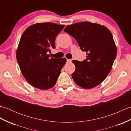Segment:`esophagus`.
<instances>
[{
    "instance_id": "esophagus-1",
    "label": "esophagus",
    "mask_w": 131,
    "mask_h": 131,
    "mask_svg": "<svg viewBox=\"0 0 131 131\" xmlns=\"http://www.w3.org/2000/svg\"><path fill=\"white\" fill-rule=\"evenodd\" d=\"M66 61H67L68 62H71V60L70 59H66Z\"/></svg>"
}]
</instances>
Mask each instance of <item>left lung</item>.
Here are the masks:
<instances>
[{
  "mask_svg": "<svg viewBox=\"0 0 131 131\" xmlns=\"http://www.w3.org/2000/svg\"><path fill=\"white\" fill-rule=\"evenodd\" d=\"M64 31L86 52V59L73 60L75 70L71 74L77 85L90 89L100 84L112 70L116 56V47L112 34L107 27L90 22L69 25Z\"/></svg>",
  "mask_w": 131,
  "mask_h": 131,
  "instance_id": "1",
  "label": "left lung"
}]
</instances>
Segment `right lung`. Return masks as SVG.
<instances>
[{
	"label": "right lung",
	"mask_w": 131,
	"mask_h": 131,
	"mask_svg": "<svg viewBox=\"0 0 131 131\" xmlns=\"http://www.w3.org/2000/svg\"><path fill=\"white\" fill-rule=\"evenodd\" d=\"M64 26L37 23L27 27L21 36L17 60L23 76L33 87L47 90L56 83L66 59L50 57L47 53L55 48L56 38Z\"/></svg>",
	"instance_id": "right-lung-1"
}]
</instances>
